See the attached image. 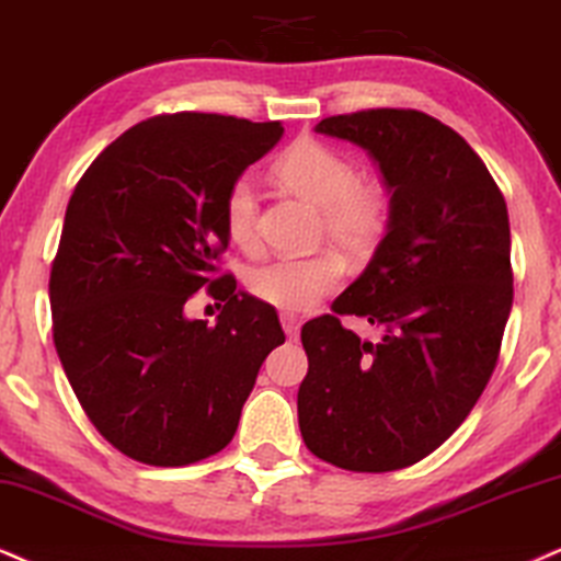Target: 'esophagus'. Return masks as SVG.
<instances>
[{
  "instance_id": "1",
  "label": "esophagus",
  "mask_w": 561,
  "mask_h": 561,
  "mask_svg": "<svg viewBox=\"0 0 561 561\" xmlns=\"http://www.w3.org/2000/svg\"><path fill=\"white\" fill-rule=\"evenodd\" d=\"M280 324H283V333L291 337V341H296V337H299V330H301V320H299V317L283 312V314H280Z\"/></svg>"
}]
</instances>
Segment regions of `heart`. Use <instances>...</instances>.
I'll return each mask as SVG.
<instances>
[{
    "label": "heart",
    "mask_w": 561,
    "mask_h": 561,
    "mask_svg": "<svg viewBox=\"0 0 561 561\" xmlns=\"http://www.w3.org/2000/svg\"><path fill=\"white\" fill-rule=\"evenodd\" d=\"M278 174L291 190L322 207L328 237L351 254H364L377 244L387 224V199L375 186L358 184L348 158L314 140L291 145L278 161ZM226 231L239 247H252L257 195L249 179L231 184L226 195ZM343 262L324 249L314 254H283L249 270V291L283 312L314 307L341 280Z\"/></svg>",
    "instance_id": "b5f03b06"
}]
</instances>
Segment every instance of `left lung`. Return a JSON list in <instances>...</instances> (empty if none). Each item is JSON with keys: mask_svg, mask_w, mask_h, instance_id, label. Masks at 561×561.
Wrapping results in <instances>:
<instances>
[{"mask_svg": "<svg viewBox=\"0 0 561 561\" xmlns=\"http://www.w3.org/2000/svg\"><path fill=\"white\" fill-rule=\"evenodd\" d=\"M314 133L366 150L390 213L335 314L301 328L299 428L337 468L398 471L434 453L492 377L513 309L507 205L471 145L434 116L375 108ZM337 313L364 316L383 337L358 339Z\"/></svg>", "mask_w": 561, "mask_h": 561, "instance_id": "left-lung-1", "label": "left lung"}]
</instances>
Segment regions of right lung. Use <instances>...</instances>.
<instances>
[{"mask_svg": "<svg viewBox=\"0 0 561 561\" xmlns=\"http://www.w3.org/2000/svg\"><path fill=\"white\" fill-rule=\"evenodd\" d=\"M280 122L169 114L135 124L69 197L48 299L54 345L93 426L127 458L190 466L233 439L262 362L286 341L270 304L213 278L226 195ZM226 300L216 325L185 301Z\"/></svg>", "mask_w": 561, "mask_h": 561, "instance_id": "1", "label": "right lung"}]
</instances>
